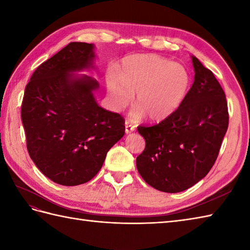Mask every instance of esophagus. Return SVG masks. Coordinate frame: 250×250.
Here are the masks:
<instances>
[{
  "instance_id": "34e87169",
  "label": "esophagus",
  "mask_w": 250,
  "mask_h": 250,
  "mask_svg": "<svg viewBox=\"0 0 250 250\" xmlns=\"http://www.w3.org/2000/svg\"><path fill=\"white\" fill-rule=\"evenodd\" d=\"M133 131H135V125H133L130 121L126 120L125 121V133L129 134V133H132Z\"/></svg>"
}]
</instances>
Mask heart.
<instances>
[{"mask_svg":"<svg viewBox=\"0 0 250 250\" xmlns=\"http://www.w3.org/2000/svg\"><path fill=\"white\" fill-rule=\"evenodd\" d=\"M190 82V74L185 65L148 54L125 57L118 67V75L114 71L106 75L114 109L125 108L136 92L137 105L130 114L134 120L146 114L155 121L167 118L183 104Z\"/></svg>","mask_w":250,"mask_h":250,"instance_id":"b5f03b06","label":"heart"}]
</instances>
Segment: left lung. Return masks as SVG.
I'll list each match as a JSON object with an SVG mask.
<instances>
[{
    "label": "left lung",
    "instance_id": "obj_1",
    "mask_svg": "<svg viewBox=\"0 0 250 250\" xmlns=\"http://www.w3.org/2000/svg\"><path fill=\"white\" fill-rule=\"evenodd\" d=\"M192 63L194 82L179 108L155 125L137 126L146 142L137 171L163 192H180L206 176L229 125L224 89L195 57Z\"/></svg>",
    "mask_w": 250,
    "mask_h": 250
}]
</instances>
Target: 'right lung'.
I'll use <instances>...</instances> for the list:
<instances>
[{
    "mask_svg": "<svg viewBox=\"0 0 250 250\" xmlns=\"http://www.w3.org/2000/svg\"><path fill=\"white\" fill-rule=\"evenodd\" d=\"M94 46L73 42L36 68L24 90L21 120L26 148L54 183L91 180L106 153L125 135V119L98 105L94 78L76 75L93 67Z\"/></svg>",
    "mask_w": 250,
    "mask_h": 250,
    "instance_id": "1",
    "label": "right lung"
}]
</instances>
